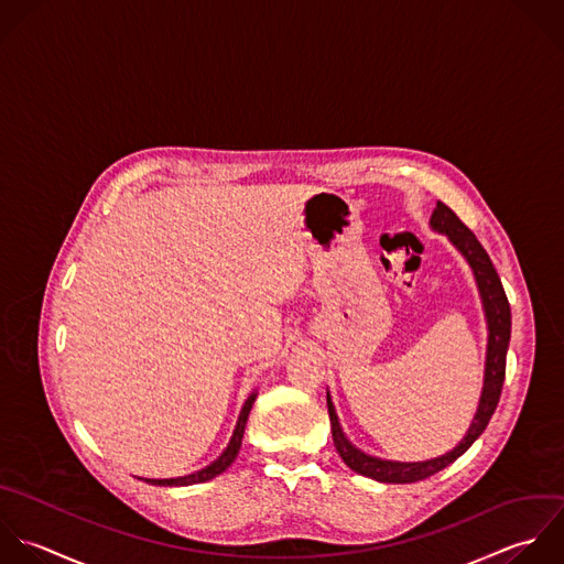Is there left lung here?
Here are the masks:
<instances>
[{
    "instance_id": "left-lung-1",
    "label": "left lung",
    "mask_w": 564,
    "mask_h": 564,
    "mask_svg": "<svg viewBox=\"0 0 564 564\" xmlns=\"http://www.w3.org/2000/svg\"><path fill=\"white\" fill-rule=\"evenodd\" d=\"M431 226L440 232H446L451 237V241L462 250V254L468 259V263L475 270L477 283H479V290H481V299H484V307H486V316H488V329H490L488 360H486V382H484L479 411H477V415L473 420V426H470L468 435L464 437V442L455 451H451L448 455L424 462V464L382 462V459L369 457V455L360 453L358 448H354L347 442V437L343 435L336 411H334V404L327 395L332 437H334V446H336L338 455L343 457V462L354 473L365 475V477L376 479V481H384V484H415V481L429 479L431 475L444 470L455 459H459L475 444V440L486 431L490 417L497 411V404H499V398H501V391H503V380H506V358H508V347H510L512 312H510V303H508L503 283L497 274V268L492 265L486 248L479 243L475 232L444 202H437V208L433 210V217H431Z\"/></svg>"
}]
</instances>
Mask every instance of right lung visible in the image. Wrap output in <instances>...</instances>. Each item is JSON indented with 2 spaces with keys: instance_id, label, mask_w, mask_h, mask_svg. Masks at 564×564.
Returning a JSON list of instances; mask_svg holds the SVG:
<instances>
[{
  "instance_id": "obj_1",
  "label": "right lung",
  "mask_w": 564,
  "mask_h": 564,
  "mask_svg": "<svg viewBox=\"0 0 564 564\" xmlns=\"http://www.w3.org/2000/svg\"><path fill=\"white\" fill-rule=\"evenodd\" d=\"M254 398H257V393H252V395L246 400V404H243V409H241V415H239V422H237V429H235V433H232V440H230L228 448L224 451V455H221L217 462H213L208 468H204V470H199V473H195V475H188V477H177V479H144V481H147V484H153V486H193V484L210 481L213 477L221 475V473L235 462V457H237V453H239V448H241L246 422H248L250 409H252V404H254Z\"/></svg>"
}]
</instances>
